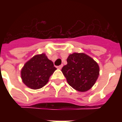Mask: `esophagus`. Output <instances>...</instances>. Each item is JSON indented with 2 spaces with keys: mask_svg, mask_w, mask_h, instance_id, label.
I'll return each mask as SVG.
<instances>
[{
  "mask_svg": "<svg viewBox=\"0 0 122 122\" xmlns=\"http://www.w3.org/2000/svg\"><path fill=\"white\" fill-rule=\"evenodd\" d=\"M62 67H63V65H59V66H57V68L59 69H62Z\"/></svg>",
  "mask_w": 122,
  "mask_h": 122,
  "instance_id": "34e87169",
  "label": "esophagus"
}]
</instances>
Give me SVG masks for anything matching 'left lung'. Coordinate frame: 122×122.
<instances>
[{
    "label": "left lung",
    "instance_id": "obj_1",
    "mask_svg": "<svg viewBox=\"0 0 122 122\" xmlns=\"http://www.w3.org/2000/svg\"><path fill=\"white\" fill-rule=\"evenodd\" d=\"M67 64L61 71L72 88L81 92L91 89L99 75V66L96 61L84 53L69 55Z\"/></svg>",
    "mask_w": 122,
    "mask_h": 122
}]
</instances>
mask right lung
Wrapping results in <instances>:
<instances>
[{"label": "right lung", "instance_id": "right-lung-1", "mask_svg": "<svg viewBox=\"0 0 122 122\" xmlns=\"http://www.w3.org/2000/svg\"><path fill=\"white\" fill-rule=\"evenodd\" d=\"M56 68L44 53L36 55L24 65L21 71L23 82L32 90L44 87Z\"/></svg>", "mask_w": 122, "mask_h": 122}]
</instances>
